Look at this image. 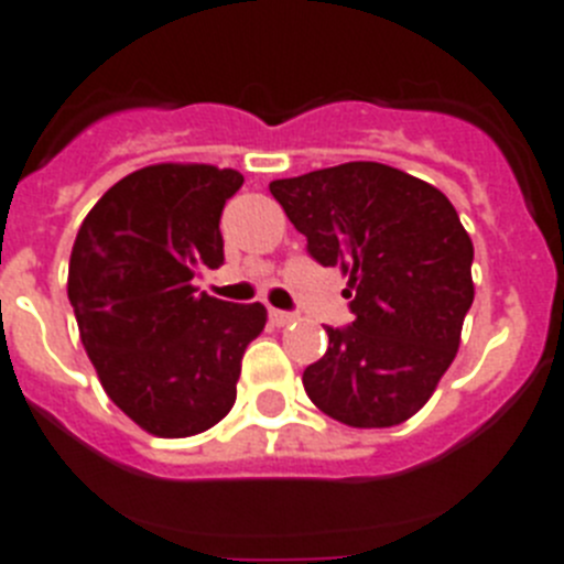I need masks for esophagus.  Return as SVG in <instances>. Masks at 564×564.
<instances>
[{
  "mask_svg": "<svg viewBox=\"0 0 564 564\" xmlns=\"http://www.w3.org/2000/svg\"><path fill=\"white\" fill-rule=\"evenodd\" d=\"M269 321L275 323V326H289V323L297 321V315L295 312H286V310H269Z\"/></svg>",
  "mask_w": 564,
  "mask_h": 564,
  "instance_id": "34e87169",
  "label": "esophagus"
}]
</instances>
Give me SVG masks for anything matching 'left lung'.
<instances>
[{
    "instance_id": "1",
    "label": "left lung",
    "mask_w": 564,
    "mask_h": 564,
    "mask_svg": "<svg viewBox=\"0 0 564 564\" xmlns=\"http://www.w3.org/2000/svg\"><path fill=\"white\" fill-rule=\"evenodd\" d=\"M269 193L321 267L349 275L355 321L303 371L312 403L355 429L417 414L459 349L474 243L437 187L377 161L281 178Z\"/></svg>"
}]
</instances>
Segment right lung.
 Masks as SVG:
<instances>
[{
	"instance_id": "add662e5",
	"label": "right lung",
	"mask_w": 564,
	"mask_h": 564,
	"mask_svg": "<svg viewBox=\"0 0 564 564\" xmlns=\"http://www.w3.org/2000/svg\"><path fill=\"white\" fill-rule=\"evenodd\" d=\"M235 170L155 164L112 184L82 221L67 297L107 398L155 437H193L227 417L261 303L193 286L224 263L221 213Z\"/></svg>"
}]
</instances>
